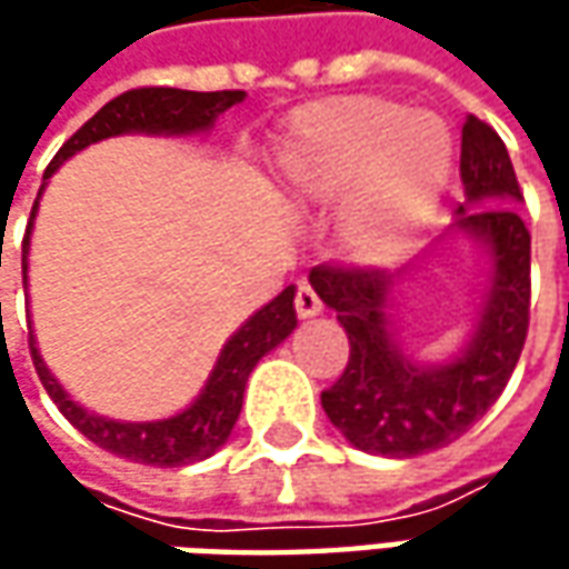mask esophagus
<instances>
[{
	"label": "esophagus",
	"mask_w": 569,
	"mask_h": 569,
	"mask_svg": "<svg viewBox=\"0 0 569 569\" xmlns=\"http://www.w3.org/2000/svg\"><path fill=\"white\" fill-rule=\"evenodd\" d=\"M295 310L300 319H310L322 313V300H319V295L310 288V284H300V288H297Z\"/></svg>",
	"instance_id": "34e87169"
}]
</instances>
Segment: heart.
Wrapping results in <instances>:
<instances>
[{
	"mask_svg": "<svg viewBox=\"0 0 569 569\" xmlns=\"http://www.w3.org/2000/svg\"><path fill=\"white\" fill-rule=\"evenodd\" d=\"M452 139L437 113L370 94L300 107L288 120L278 170L307 208H339V240L361 262L405 250L437 208Z\"/></svg>",
	"mask_w": 569,
	"mask_h": 569,
	"instance_id": "obj_1",
	"label": "heart"
}]
</instances>
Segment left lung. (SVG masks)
<instances>
[{
	"label": "left lung",
	"mask_w": 569,
	"mask_h": 569,
	"mask_svg": "<svg viewBox=\"0 0 569 569\" xmlns=\"http://www.w3.org/2000/svg\"><path fill=\"white\" fill-rule=\"evenodd\" d=\"M459 173L466 202L456 208L452 230L485 243L491 288L469 345L452 361L418 363L392 341L389 291L396 274L355 266L310 272L313 291L336 310L351 345L345 373L322 392V408L351 447L373 456L411 459L459 440L500 399L526 345L532 237L513 208L522 192L507 144L471 113L462 126Z\"/></svg>",
	"instance_id": "left-lung-1"
}]
</instances>
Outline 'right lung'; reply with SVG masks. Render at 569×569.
Here are the masks:
<instances>
[{
    "label": "right lung",
    "instance_id": "1",
    "mask_svg": "<svg viewBox=\"0 0 569 569\" xmlns=\"http://www.w3.org/2000/svg\"><path fill=\"white\" fill-rule=\"evenodd\" d=\"M247 98L243 91H180V88H132L110 103H103L91 120L78 129L69 142L59 148L43 180H50L62 161H69L76 151L88 144L122 136V132H151V136H189V132H206L214 126V120ZM43 192V187H40ZM37 192V202H40ZM37 202L31 208V221L24 233V247H21V272L28 284V247H31V228ZM295 284H288L272 303H266L259 313H252L221 348L218 363L208 377L206 389L199 392V399L183 408L180 415L164 418V421H110L91 415L88 408L72 402V396L59 386L53 373L47 370V363L37 351V341H31V358L37 367V377L43 382V389L50 392L56 408L72 421V425L100 449L122 456L129 462H142V466H189V462H202L211 452L224 447L230 430L240 418L243 408V389L250 380L252 367L259 358H266L274 345L288 339L295 332Z\"/></svg>",
    "mask_w": 569,
    "mask_h": 569
}]
</instances>
